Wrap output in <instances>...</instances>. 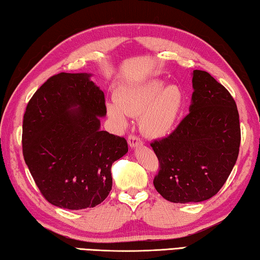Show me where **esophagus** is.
I'll return each instance as SVG.
<instances>
[{"label":"esophagus","mask_w":260,"mask_h":260,"mask_svg":"<svg viewBox=\"0 0 260 260\" xmlns=\"http://www.w3.org/2000/svg\"><path fill=\"white\" fill-rule=\"evenodd\" d=\"M127 143H129V145L131 148H136L138 146H142L143 145V140L140 139L138 136H135V135H130L129 137H127Z\"/></svg>","instance_id":"esophagus-1"}]
</instances>
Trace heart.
<instances>
[{
  "label": "heart",
  "mask_w": 260,
  "mask_h": 260,
  "mask_svg": "<svg viewBox=\"0 0 260 260\" xmlns=\"http://www.w3.org/2000/svg\"><path fill=\"white\" fill-rule=\"evenodd\" d=\"M184 102V94L176 85L161 79L130 85L123 88L107 105L109 116L124 125L127 115H138L139 126L146 136L159 138L167 135L175 124Z\"/></svg>",
  "instance_id": "obj_1"
}]
</instances>
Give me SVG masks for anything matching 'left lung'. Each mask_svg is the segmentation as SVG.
I'll return each mask as SVG.
<instances>
[{
    "label": "left lung",
    "mask_w": 260,
    "mask_h": 260,
    "mask_svg": "<svg viewBox=\"0 0 260 260\" xmlns=\"http://www.w3.org/2000/svg\"><path fill=\"white\" fill-rule=\"evenodd\" d=\"M189 114L168 137L151 143L160 169L153 184L172 203H199L219 192L241 143L235 100L206 71L193 70Z\"/></svg>",
    "instance_id": "8db88e82"
}]
</instances>
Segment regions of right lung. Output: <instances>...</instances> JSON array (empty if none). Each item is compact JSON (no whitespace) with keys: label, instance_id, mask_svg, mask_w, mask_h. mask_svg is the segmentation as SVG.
Here are the masks:
<instances>
[{"label":"right lung","instance_id":"add662e5","mask_svg":"<svg viewBox=\"0 0 260 260\" xmlns=\"http://www.w3.org/2000/svg\"><path fill=\"white\" fill-rule=\"evenodd\" d=\"M91 76H53L24 114L23 154L29 173L47 201L68 210L104 202L113 185L112 165L127 152L124 138L100 130L107 109Z\"/></svg>","mask_w":260,"mask_h":260}]
</instances>
